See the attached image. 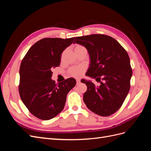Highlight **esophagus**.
<instances>
[{"mask_svg":"<svg viewBox=\"0 0 151 151\" xmlns=\"http://www.w3.org/2000/svg\"><path fill=\"white\" fill-rule=\"evenodd\" d=\"M81 83V81H80V79H76V84H77V85H78V84H79V83Z\"/></svg>","mask_w":151,"mask_h":151,"instance_id":"obj_1","label":"esophagus"}]
</instances>
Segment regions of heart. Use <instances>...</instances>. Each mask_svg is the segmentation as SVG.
I'll use <instances>...</instances> for the list:
<instances>
[{
    "instance_id": "obj_1",
    "label": "heart",
    "mask_w": 151,
    "mask_h": 151,
    "mask_svg": "<svg viewBox=\"0 0 151 151\" xmlns=\"http://www.w3.org/2000/svg\"><path fill=\"white\" fill-rule=\"evenodd\" d=\"M74 51L76 54L82 52H88L86 48L82 45H76L74 48ZM86 71V67L83 65L73 66L68 68L67 71L69 76L75 77V78H79L84 74Z\"/></svg>"
}]
</instances>
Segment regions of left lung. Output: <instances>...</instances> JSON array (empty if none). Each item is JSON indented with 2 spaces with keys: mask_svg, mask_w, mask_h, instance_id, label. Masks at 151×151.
I'll use <instances>...</instances> for the list:
<instances>
[{
  "mask_svg": "<svg viewBox=\"0 0 151 151\" xmlns=\"http://www.w3.org/2000/svg\"><path fill=\"white\" fill-rule=\"evenodd\" d=\"M74 43L88 50L91 66L86 76L96 79L100 86L81 80L87 86L83 100L91 111L108 116L122 106L129 92L132 69L125 48L111 36L93 34L77 36Z\"/></svg>",
  "mask_w": 151,
  "mask_h": 151,
  "instance_id": "1",
  "label": "left lung"
}]
</instances>
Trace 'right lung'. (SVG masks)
Masks as SVG:
<instances>
[{"mask_svg":"<svg viewBox=\"0 0 151 151\" xmlns=\"http://www.w3.org/2000/svg\"><path fill=\"white\" fill-rule=\"evenodd\" d=\"M74 38H45L32 46L22 60L19 93L22 101L36 118L48 120L60 113L66 98L76 84L69 78L55 84L51 77L53 68L60 64L62 53Z\"/></svg>","mask_w":151,"mask_h":151,"instance_id":"right-lung-1","label":"right lung"}]
</instances>
